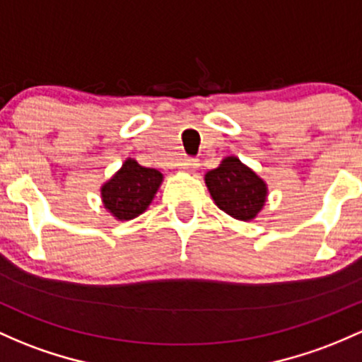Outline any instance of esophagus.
Listing matches in <instances>:
<instances>
[{"mask_svg": "<svg viewBox=\"0 0 362 362\" xmlns=\"http://www.w3.org/2000/svg\"><path fill=\"white\" fill-rule=\"evenodd\" d=\"M197 166H199V161L194 160V158H185V160L182 161V170H184V172L194 173L197 170Z\"/></svg>", "mask_w": 362, "mask_h": 362, "instance_id": "esophagus-1", "label": "esophagus"}]
</instances>
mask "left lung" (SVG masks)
Segmentation results:
<instances>
[{
	"label": "left lung",
	"mask_w": 362,
	"mask_h": 362,
	"mask_svg": "<svg viewBox=\"0 0 362 362\" xmlns=\"http://www.w3.org/2000/svg\"><path fill=\"white\" fill-rule=\"evenodd\" d=\"M204 182L214 204L235 220H254L268 196L263 178L235 156H226L218 168L204 175Z\"/></svg>",
	"instance_id": "obj_1"
}]
</instances>
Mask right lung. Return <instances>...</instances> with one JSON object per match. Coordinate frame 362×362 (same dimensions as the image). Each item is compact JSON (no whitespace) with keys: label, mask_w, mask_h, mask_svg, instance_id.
Wrapping results in <instances>:
<instances>
[{"label":"right lung","mask_w":362,"mask_h":362,"mask_svg":"<svg viewBox=\"0 0 362 362\" xmlns=\"http://www.w3.org/2000/svg\"><path fill=\"white\" fill-rule=\"evenodd\" d=\"M161 182L163 175L158 170L146 168L129 158L101 187L103 204L117 220H134L149 208Z\"/></svg>","instance_id":"add662e5"}]
</instances>
